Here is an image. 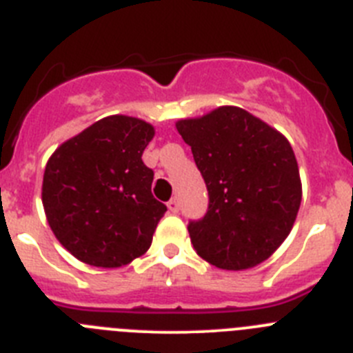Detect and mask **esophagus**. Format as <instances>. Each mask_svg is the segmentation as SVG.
<instances>
[{
	"mask_svg": "<svg viewBox=\"0 0 353 353\" xmlns=\"http://www.w3.org/2000/svg\"><path fill=\"white\" fill-rule=\"evenodd\" d=\"M167 208H169L170 212H174V214H176V212L179 211V200H177V199L169 200V204H167Z\"/></svg>",
	"mask_w": 353,
	"mask_h": 353,
	"instance_id": "34e87169",
	"label": "esophagus"
}]
</instances>
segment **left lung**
Instances as JSON below:
<instances>
[{
	"label": "left lung",
	"instance_id": "8db88e82",
	"mask_svg": "<svg viewBox=\"0 0 353 353\" xmlns=\"http://www.w3.org/2000/svg\"><path fill=\"white\" fill-rule=\"evenodd\" d=\"M176 128L204 177L209 208L188 232L195 252L227 271L255 268L294 227L303 186L285 135L239 107H218Z\"/></svg>",
	"mask_w": 353,
	"mask_h": 353
}]
</instances>
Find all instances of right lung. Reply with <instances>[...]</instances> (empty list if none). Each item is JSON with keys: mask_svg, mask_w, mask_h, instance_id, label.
Returning <instances> with one entry per match:
<instances>
[{"mask_svg": "<svg viewBox=\"0 0 353 353\" xmlns=\"http://www.w3.org/2000/svg\"><path fill=\"white\" fill-rule=\"evenodd\" d=\"M154 128L109 116L63 142L43 172L42 202L54 236L75 259L121 268L144 255L167 205L151 193L142 153Z\"/></svg>", "mask_w": 353, "mask_h": 353, "instance_id": "1", "label": "right lung"}]
</instances>
